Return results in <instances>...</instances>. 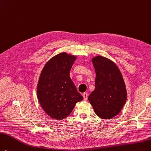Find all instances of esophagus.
<instances>
[{"label": "esophagus", "mask_w": 151, "mask_h": 151, "mask_svg": "<svg viewBox=\"0 0 151 151\" xmlns=\"http://www.w3.org/2000/svg\"><path fill=\"white\" fill-rule=\"evenodd\" d=\"M88 94L87 93H83V97L84 100H87V99H88Z\"/></svg>", "instance_id": "34e87169"}]
</instances>
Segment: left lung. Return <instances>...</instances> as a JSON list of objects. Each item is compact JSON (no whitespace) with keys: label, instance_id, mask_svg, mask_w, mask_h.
I'll return each instance as SVG.
<instances>
[{"label":"left lung","instance_id":"left-lung-1","mask_svg":"<svg viewBox=\"0 0 151 151\" xmlns=\"http://www.w3.org/2000/svg\"><path fill=\"white\" fill-rule=\"evenodd\" d=\"M92 61L96 73L95 90L88 99L96 115L101 119H111L122 110L127 99L123 78L110 59L98 56Z\"/></svg>","mask_w":151,"mask_h":151}]
</instances>
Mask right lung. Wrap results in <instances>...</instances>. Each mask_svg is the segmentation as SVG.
<instances>
[{"label":"right lung","mask_w":151,"mask_h":151,"mask_svg":"<svg viewBox=\"0 0 151 151\" xmlns=\"http://www.w3.org/2000/svg\"><path fill=\"white\" fill-rule=\"evenodd\" d=\"M77 59L66 52L52 57L44 66L39 78L37 96L43 110L51 118L68 117L83 96L77 92L69 73Z\"/></svg>","instance_id":"add662e5"}]
</instances>
